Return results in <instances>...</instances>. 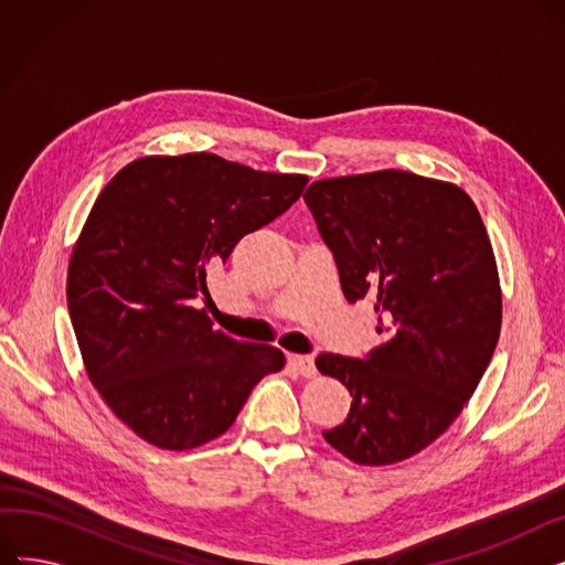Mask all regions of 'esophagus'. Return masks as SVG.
Listing matches in <instances>:
<instances>
[{"instance_id": "1", "label": "esophagus", "mask_w": 565, "mask_h": 565, "mask_svg": "<svg viewBox=\"0 0 565 565\" xmlns=\"http://www.w3.org/2000/svg\"><path fill=\"white\" fill-rule=\"evenodd\" d=\"M288 366L295 373H300L305 377H313L316 375V362H313L311 354H288Z\"/></svg>"}]
</instances>
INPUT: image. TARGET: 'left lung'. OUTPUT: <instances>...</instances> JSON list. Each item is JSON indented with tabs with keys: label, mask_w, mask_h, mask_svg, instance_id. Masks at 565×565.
Here are the masks:
<instances>
[{
	"label": "left lung",
	"mask_w": 565,
	"mask_h": 565,
	"mask_svg": "<svg viewBox=\"0 0 565 565\" xmlns=\"http://www.w3.org/2000/svg\"><path fill=\"white\" fill-rule=\"evenodd\" d=\"M305 203L345 300L373 298L382 337L362 360L318 354L352 396L322 435L352 462L405 460L454 424L492 360L501 292L483 220L460 188L398 169L311 183Z\"/></svg>",
	"instance_id": "left-lung-1"
}]
</instances>
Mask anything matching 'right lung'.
<instances>
[{"label": "right lung", "instance_id": "1", "mask_svg": "<svg viewBox=\"0 0 565 565\" xmlns=\"http://www.w3.org/2000/svg\"><path fill=\"white\" fill-rule=\"evenodd\" d=\"M307 175L213 153L141 158L96 199L68 265V311L94 387L135 435L185 451L226 433L279 348L213 328L196 298L243 235L300 199Z\"/></svg>", "mask_w": 565, "mask_h": 565}]
</instances>
